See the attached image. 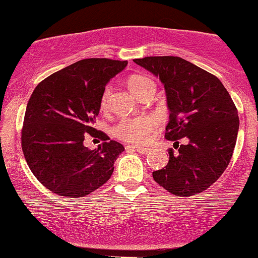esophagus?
Segmentation results:
<instances>
[{
	"instance_id": "34e87169",
	"label": "esophagus",
	"mask_w": 258,
	"mask_h": 258,
	"mask_svg": "<svg viewBox=\"0 0 258 258\" xmlns=\"http://www.w3.org/2000/svg\"><path fill=\"white\" fill-rule=\"evenodd\" d=\"M126 149H128V151H136L139 152L140 154H147L149 152V148L140 147V146H126Z\"/></svg>"
}]
</instances>
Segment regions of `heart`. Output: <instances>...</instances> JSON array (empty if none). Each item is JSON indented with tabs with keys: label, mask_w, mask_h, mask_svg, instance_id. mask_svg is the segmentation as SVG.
Listing matches in <instances>:
<instances>
[{
	"label": "heart",
	"mask_w": 258,
	"mask_h": 258,
	"mask_svg": "<svg viewBox=\"0 0 258 258\" xmlns=\"http://www.w3.org/2000/svg\"><path fill=\"white\" fill-rule=\"evenodd\" d=\"M126 86L133 94L140 98L141 94L149 87H154L153 82L147 76L133 74L126 79ZM110 88L107 87L104 91L103 98H101V109L107 106L109 100ZM157 118L153 116H140L133 117V118L122 119L114 125L113 135L116 138L125 142H133V144H144L151 138L152 132L157 126Z\"/></svg>",
	"instance_id": "heart-1"
}]
</instances>
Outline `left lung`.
<instances>
[{"label": "left lung", "mask_w": 258, "mask_h": 258, "mask_svg": "<svg viewBox=\"0 0 258 258\" xmlns=\"http://www.w3.org/2000/svg\"><path fill=\"white\" fill-rule=\"evenodd\" d=\"M163 82L170 120L165 139L177 144L168 163L154 171L159 185L176 196L205 191L226 170L236 146L239 117L231 95L215 75L174 56L134 59ZM185 137L186 145L177 140Z\"/></svg>", "instance_id": "8db88e82"}]
</instances>
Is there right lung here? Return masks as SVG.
Instances as JSON below:
<instances>
[{
  "label": "right lung",
  "mask_w": 258,
  "mask_h": 258,
  "mask_svg": "<svg viewBox=\"0 0 258 258\" xmlns=\"http://www.w3.org/2000/svg\"><path fill=\"white\" fill-rule=\"evenodd\" d=\"M128 62L81 59L53 73L34 88L25 112L21 147L32 173L59 196H87L110 179L124 151L93 126L105 86ZM90 135L104 142L90 150Z\"/></svg>",
  "instance_id": "obj_1"
}]
</instances>
